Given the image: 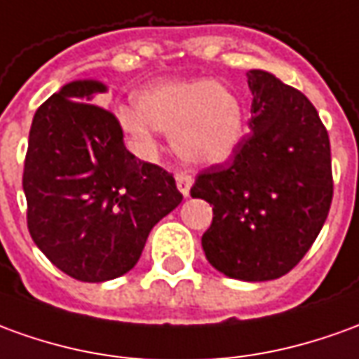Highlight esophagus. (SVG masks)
I'll return each instance as SVG.
<instances>
[{
	"instance_id": "1",
	"label": "esophagus",
	"mask_w": 359,
	"mask_h": 359,
	"mask_svg": "<svg viewBox=\"0 0 359 359\" xmlns=\"http://www.w3.org/2000/svg\"><path fill=\"white\" fill-rule=\"evenodd\" d=\"M175 184H177V189L187 197L191 185H194V177L187 174V172H177V174H175Z\"/></svg>"
}]
</instances>
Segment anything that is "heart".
I'll return each mask as SVG.
<instances>
[{
	"label": "heart",
	"instance_id": "1",
	"mask_svg": "<svg viewBox=\"0 0 359 359\" xmlns=\"http://www.w3.org/2000/svg\"><path fill=\"white\" fill-rule=\"evenodd\" d=\"M128 135L150 142L152 128L174 140L185 160L215 164L234 152L244 135L238 97L207 80L168 81L138 93L137 111H123Z\"/></svg>",
	"mask_w": 359,
	"mask_h": 359
}]
</instances>
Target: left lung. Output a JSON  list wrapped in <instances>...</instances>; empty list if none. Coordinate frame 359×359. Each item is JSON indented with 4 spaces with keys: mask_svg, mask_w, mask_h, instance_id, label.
<instances>
[{
    "mask_svg": "<svg viewBox=\"0 0 359 359\" xmlns=\"http://www.w3.org/2000/svg\"><path fill=\"white\" fill-rule=\"evenodd\" d=\"M250 133L226 162L201 170L191 197L212 205L201 244L212 268L268 281L297 266L325 224L332 194L330 140L315 105L268 72L250 70Z\"/></svg>",
    "mask_w": 359,
    "mask_h": 359,
    "instance_id": "obj_1",
    "label": "left lung"
}]
</instances>
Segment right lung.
<instances>
[{
    "mask_svg": "<svg viewBox=\"0 0 359 359\" xmlns=\"http://www.w3.org/2000/svg\"><path fill=\"white\" fill-rule=\"evenodd\" d=\"M100 81H72L36 109L25 156L27 226L56 268L100 283L137 266L152 226L182 203L174 175L140 162Z\"/></svg>",
    "mask_w": 359,
    "mask_h": 359,
    "instance_id": "1",
    "label": "right lung"
}]
</instances>
